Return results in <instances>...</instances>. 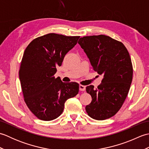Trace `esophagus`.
I'll use <instances>...</instances> for the list:
<instances>
[{
  "label": "esophagus",
  "mask_w": 149,
  "mask_h": 149,
  "mask_svg": "<svg viewBox=\"0 0 149 149\" xmlns=\"http://www.w3.org/2000/svg\"><path fill=\"white\" fill-rule=\"evenodd\" d=\"M85 90H86V86H83V85H81V84L79 85V90L80 91H85Z\"/></svg>",
  "instance_id": "1"
}]
</instances>
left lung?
<instances>
[{"instance_id":"1","label":"left lung","mask_w":149,"mask_h":149,"mask_svg":"<svg viewBox=\"0 0 149 149\" xmlns=\"http://www.w3.org/2000/svg\"><path fill=\"white\" fill-rule=\"evenodd\" d=\"M78 43L94 70L104 75L96 89L93 85L86 86L92 100L85 109L95 120L109 118L121 108L130 89L133 74L130 55L122 42L103 34L84 36Z\"/></svg>"}]
</instances>
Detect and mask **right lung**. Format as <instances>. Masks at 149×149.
I'll return each instance as SVG.
<instances>
[{
	"instance_id": "add662e5",
	"label": "right lung",
	"mask_w": 149,
	"mask_h": 149,
	"mask_svg": "<svg viewBox=\"0 0 149 149\" xmlns=\"http://www.w3.org/2000/svg\"><path fill=\"white\" fill-rule=\"evenodd\" d=\"M79 38L49 33L34 39L25 50L19 78L25 102L40 120L58 118L66 100L79 92L78 83H63L54 74L57 66H61L65 55Z\"/></svg>"
}]
</instances>
